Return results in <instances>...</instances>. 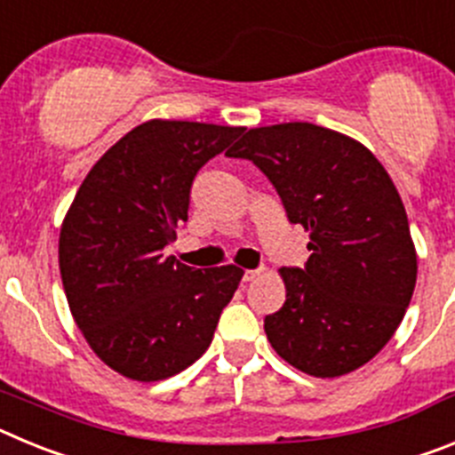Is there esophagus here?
Segmentation results:
<instances>
[{
    "mask_svg": "<svg viewBox=\"0 0 455 455\" xmlns=\"http://www.w3.org/2000/svg\"><path fill=\"white\" fill-rule=\"evenodd\" d=\"M259 273H262L259 268H246V271H243V283H252Z\"/></svg>",
    "mask_w": 455,
    "mask_h": 455,
    "instance_id": "1",
    "label": "esophagus"
}]
</instances>
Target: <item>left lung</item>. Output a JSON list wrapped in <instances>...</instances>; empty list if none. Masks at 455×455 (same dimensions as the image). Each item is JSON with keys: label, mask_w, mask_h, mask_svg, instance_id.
Returning <instances> with one entry per match:
<instances>
[{"label": "left lung", "mask_w": 455, "mask_h": 455, "mask_svg": "<svg viewBox=\"0 0 455 455\" xmlns=\"http://www.w3.org/2000/svg\"><path fill=\"white\" fill-rule=\"evenodd\" d=\"M228 156L268 178L287 219L309 232L303 268H280L287 300L264 319L271 347L316 378L355 371L392 339L417 283L408 216L387 171L339 132L255 127Z\"/></svg>", "instance_id": "left-lung-1"}]
</instances>
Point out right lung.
Returning a JSON list of instances; mask_svg holds the SVG:
<instances>
[{
    "label": "right lung",
    "instance_id": "1",
    "mask_svg": "<svg viewBox=\"0 0 455 455\" xmlns=\"http://www.w3.org/2000/svg\"><path fill=\"white\" fill-rule=\"evenodd\" d=\"M243 127L148 120L108 148L68 209L59 268L75 323L104 364L152 383L209 348L243 271L164 257L200 168Z\"/></svg>",
    "mask_w": 455,
    "mask_h": 455
}]
</instances>
